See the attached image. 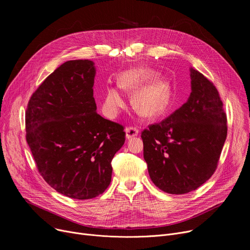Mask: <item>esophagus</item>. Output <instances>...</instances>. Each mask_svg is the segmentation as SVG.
Segmentation results:
<instances>
[{
	"instance_id": "obj_1",
	"label": "esophagus",
	"mask_w": 250,
	"mask_h": 250,
	"mask_svg": "<svg viewBox=\"0 0 250 250\" xmlns=\"http://www.w3.org/2000/svg\"><path fill=\"white\" fill-rule=\"evenodd\" d=\"M138 134H139V128L137 126H127L125 128L126 139H130L133 137H136V136H138Z\"/></svg>"
}]
</instances>
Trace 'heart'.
Segmentation results:
<instances>
[{"label":"heart","instance_id":"obj_1","mask_svg":"<svg viewBox=\"0 0 250 250\" xmlns=\"http://www.w3.org/2000/svg\"><path fill=\"white\" fill-rule=\"evenodd\" d=\"M155 77L150 70H137L125 74L118 85L124 90L132 91L141 88ZM170 100V85L163 79H157L150 85L140 90L134 98L137 110L146 117L154 118L163 114ZM124 105V97L115 88H108L105 96V107L110 113H114Z\"/></svg>","mask_w":250,"mask_h":250}]
</instances>
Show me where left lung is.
I'll list each match as a JSON object with an SVG mask.
<instances>
[{
	"instance_id": "obj_1",
	"label": "left lung",
	"mask_w": 250,
	"mask_h": 250,
	"mask_svg": "<svg viewBox=\"0 0 250 250\" xmlns=\"http://www.w3.org/2000/svg\"><path fill=\"white\" fill-rule=\"evenodd\" d=\"M190 79L188 100L141 136L153 183L171 194L195 190L214 174L227 137V116L217 88L192 68Z\"/></svg>"
}]
</instances>
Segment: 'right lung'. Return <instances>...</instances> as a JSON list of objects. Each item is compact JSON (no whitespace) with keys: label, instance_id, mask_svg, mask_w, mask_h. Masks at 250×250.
<instances>
[{"label":"right lung","instance_id":"1","mask_svg":"<svg viewBox=\"0 0 250 250\" xmlns=\"http://www.w3.org/2000/svg\"><path fill=\"white\" fill-rule=\"evenodd\" d=\"M94 62L68 61L39 85L25 113L26 141L38 172L58 192L89 200L111 181L124 125L96 112Z\"/></svg>","mask_w":250,"mask_h":250}]
</instances>
